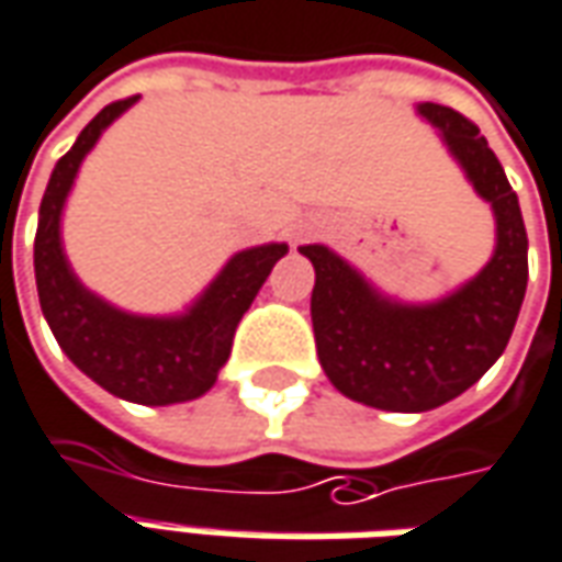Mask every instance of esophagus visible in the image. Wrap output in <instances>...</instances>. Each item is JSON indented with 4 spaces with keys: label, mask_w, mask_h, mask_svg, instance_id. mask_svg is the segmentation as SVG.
Wrapping results in <instances>:
<instances>
[{
    "label": "esophagus",
    "mask_w": 562,
    "mask_h": 562,
    "mask_svg": "<svg viewBox=\"0 0 562 562\" xmlns=\"http://www.w3.org/2000/svg\"><path fill=\"white\" fill-rule=\"evenodd\" d=\"M307 231H310V227H307ZM301 234H304V231H301Z\"/></svg>",
    "instance_id": "1"
}]
</instances>
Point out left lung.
<instances>
[{"mask_svg": "<svg viewBox=\"0 0 562 562\" xmlns=\"http://www.w3.org/2000/svg\"><path fill=\"white\" fill-rule=\"evenodd\" d=\"M417 115L438 131L477 198L496 218V249L477 277L429 304H407L368 282L335 249L310 243V297L325 376L352 402L423 414L474 386L499 359L527 294V227L499 158L469 117L438 103Z\"/></svg>", "mask_w": 562, "mask_h": 562, "instance_id": "left-lung-1", "label": "left lung"}]
</instances>
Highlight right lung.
Masks as SVG:
<instances>
[{"label":"right lung","instance_id":"right-lung-1","mask_svg":"<svg viewBox=\"0 0 562 562\" xmlns=\"http://www.w3.org/2000/svg\"><path fill=\"white\" fill-rule=\"evenodd\" d=\"M136 100L139 97L105 105L50 172L35 231V285L50 331L78 371L124 402L160 407L191 402L213 390L243 313L289 246L265 243L231 255L198 301L176 316L127 313L90 292L63 252V206L81 160Z\"/></svg>","mask_w":562,"mask_h":562}]
</instances>
